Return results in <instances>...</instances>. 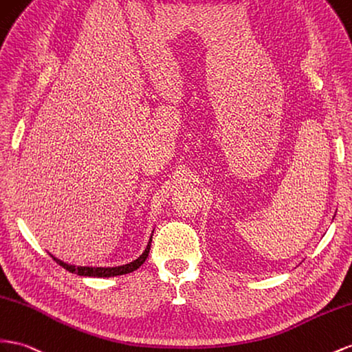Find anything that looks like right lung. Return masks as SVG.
Returning <instances> with one entry per match:
<instances>
[{"mask_svg": "<svg viewBox=\"0 0 352 352\" xmlns=\"http://www.w3.org/2000/svg\"><path fill=\"white\" fill-rule=\"evenodd\" d=\"M151 241H153V240H149V243H148V245H146L145 252L142 253L136 261H133V262H130V263H127V265H122V267H113V268L74 267V265H68V263H65V262H62V261H59V259H56L54 256H52V258H53L56 262H58V263L60 265V267H63L65 270H68L69 272H74V274L85 275V277H116V275L129 274V272H131V271L138 270V268L140 267V265L146 261L148 254H149V249H151Z\"/></svg>", "mask_w": 352, "mask_h": 352, "instance_id": "add662e5", "label": "right lung"}]
</instances>
